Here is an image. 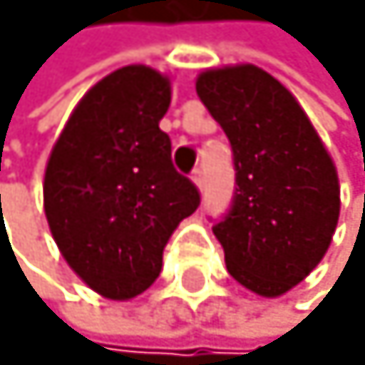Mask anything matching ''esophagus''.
<instances>
[{"label": "esophagus", "mask_w": 365, "mask_h": 365, "mask_svg": "<svg viewBox=\"0 0 365 365\" xmlns=\"http://www.w3.org/2000/svg\"><path fill=\"white\" fill-rule=\"evenodd\" d=\"M191 181H193V184L198 186V188H202V186H205V172H202L200 167H198V170H193V174H191Z\"/></svg>", "instance_id": "obj_1"}]
</instances>
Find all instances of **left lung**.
<instances>
[{"label": "left lung", "mask_w": 365, "mask_h": 365, "mask_svg": "<svg viewBox=\"0 0 365 365\" xmlns=\"http://www.w3.org/2000/svg\"><path fill=\"white\" fill-rule=\"evenodd\" d=\"M202 106L229 136L236 198L215 229L229 274L281 297L316 269L340 219V179L302 106L252 63L202 70Z\"/></svg>", "instance_id": "8db88e82"}]
</instances>
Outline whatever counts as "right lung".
<instances>
[{
    "mask_svg": "<svg viewBox=\"0 0 365 365\" xmlns=\"http://www.w3.org/2000/svg\"><path fill=\"white\" fill-rule=\"evenodd\" d=\"M170 101V75L113 70L70 113L44 170V215L63 259L115 302L155 283L167 240L200 202L160 129Z\"/></svg>",
    "mask_w": 365,
    "mask_h": 365,
    "instance_id": "add662e5",
    "label": "right lung"
}]
</instances>
